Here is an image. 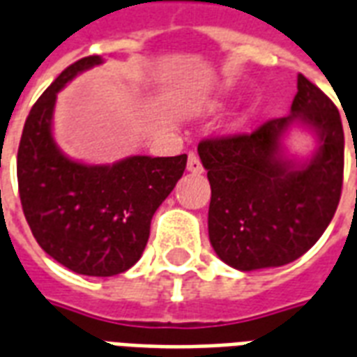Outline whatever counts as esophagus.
Listing matches in <instances>:
<instances>
[{
	"label": "esophagus",
	"instance_id": "esophagus-1",
	"mask_svg": "<svg viewBox=\"0 0 357 357\" xmlns=\"http://www.w3.org/2000/svg\"><path fill=\"white\" fill-rule=\"evenodd\" d=\"M187 170L192 174H202L204 172V167L200 159H198L197 153H189V160H187Z\"/></svg>",
	"mask_w": 357,
	"mask_h": 357
}]
</instances>
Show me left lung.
Masks as SVG:
<instances>
[{
	"label": "left lung",
	"instance_id": "left-lung-1",
	"mask_svg": "<svg viewBox=\"0 0 357 357\" xmlns=\"http://www.w3.org/2000/svg\"><path fill=\"white\" fill-rule=\"evenodd\" d=\"M292 126L317 138L309 160L286 155L284 136ZM198 155L211 185L209 241L217 257L239 271L279 268L305 255L341 200V116L303 75L288 116L269 119L251 135L202 140Z\"/></svg>",
	"mask_w": 357,
	"mask_h": 357
}]
</instances>
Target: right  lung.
<instances>
[{"instance_id":"add662e5","label":"right lung","mask_w":357,"mask_h":357,"mask_svg":"<svg viewBox=\"0 0 357 357\" xmlns=\"http://www.w3.org/2000/svg\"><path fill=\"white\" fill-rule=\"evenodd\" d=\"M100 63V56L78 59L40 95L22 130L16 174L22 209L40 249L75 273L112 277L140 260L153 213L183 176L187 155L86 165L58 148L52 132L58 93Z\"/></svg>"}]
</instances>
